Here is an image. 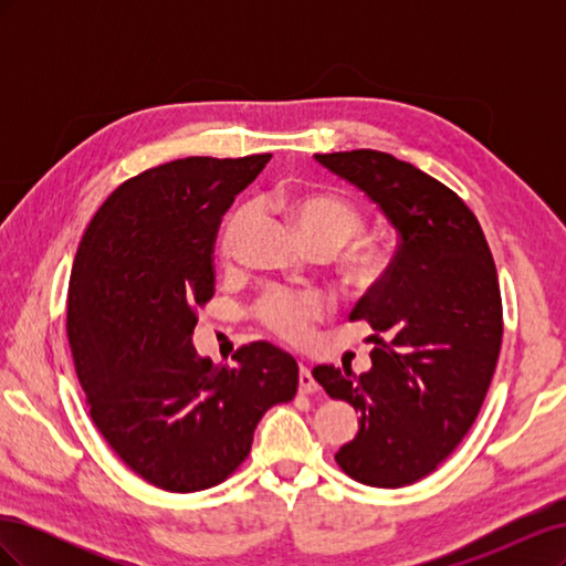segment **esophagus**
<instances>
[{
    "mask_svg": "<svg viewBox=\"0 0 566 566\" xmlns=\"http://www.w3.org/2000/svg\"><path fill=\"white\" fill-rule=\"evenodd\" d=\"M300 389L306 391V394H312V391L318 389L314 375H312V370H310V366H306V364H300Z\"/></svg>",
    "mask_w": 566,
    "mask_h": 566,
    "instance_id": "esophagus-1",
    "label": "esophagus"
}]
</instances>
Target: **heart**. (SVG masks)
Returning <instances> with one entry per match:
<instances>
[{
	"label": "heart",
	"instance_id": "heart-1",
	"mask_svg": "<svg viewBox=\"0 0 566 566\" xmlns=\"http://www.w3.org/2000/svg\"><path fill=\"white\" fill-rule=\"evenodd\" d=\"M276 205L293 221L297 233L304 238L312 250L333 252L345 245L364 227L361 212L352 202L333 193L321 191H300V193H279ZM252 219V208H238L221 231V254L231 256L238 241L248 229ZM397 250L391 243L358 241L345 256V271L354 285L358 287H378L394 269ZM328 312V300L314 290H287L271 287L256 304V316L269 331L281 335L287 342H304L312 333V323Z\"/></svg>",
	"mask_w": 566,
	"mask_h": 566
}]
</instances>
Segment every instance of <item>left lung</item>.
<instances>
[{"label": "left lung", "mask_w": 566, "mask_h": 566, "mask_svg": "<svg viewBox=\"0 0 566 566\" xmlns=\"http://www.w3.org/2000/svg\"><path fill=\"white\" fill-rule=\"evenodd\" d=\"M314 158L399 235L391 273L349 314L375 331L373 368L312 370L361 413L335 460L366 486H408L453 453L484 403L503 337L493 256L468 205L422 169L368 148Z\"/></svg>", "instance_id": "obj_1"}]
</instances>
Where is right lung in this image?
Returning a JSON list of instances; mask_svg holds the SVG:
<instances>
[{"instance_id":"obj_1","label":"right lung","mask_w":566,"mask_h":566,"mask_svg":"<svg viewBox=\"0 0 566 566\" xmlns=\"http://www.w3.org/2000/svg\"><path fill=\"white\" fill-rule=\"evenodd\" d=\"M269 160L146 169L101 205L75 254L67 339L92 420L127 468L165 491L224 482L256 422L297 391V361L269 342L238 349L235 366L193 347L196 310L214 295L219 221Z\"/></svg>"}]
</instances>
